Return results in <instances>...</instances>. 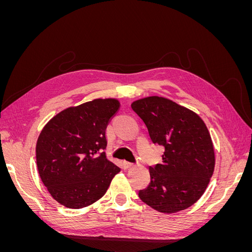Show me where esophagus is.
Returning <instances> with one entry per match:
<instances>
[{"instance_id": "1", "label": "esophagus", "mask_w": 252, "mask_h": 252, "mask_svg": "<svg viewBox=\"0 0 252 252\" xmlns=\"http://www.w3.org/2000/svg\"><path fill=\"white\" fill-rule=\"evenodd\" d=\"M123 166L125 167V168H130V167H132V166H133V164H132V163H130V162L124 161V162H123Z\"/></svg>"}]
</instances>
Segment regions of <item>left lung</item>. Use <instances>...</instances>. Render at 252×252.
I'll return each mask as SVG.
<instances>
[{
  "label": "left lung",
  "mask_w": 252,
  "mask_h": 252,
  "mask_svg": "<svg viewBox=\"0 0 252 252\" xmlns=\"http://www.w3.org/2000/svg\"><path fill=\"white\" fill-rule=\"evenodd\" d=\"M151 141L165 148L161 164L149 167V185L139 197L163 213L184 210L200 199L215 169L208 129L193 111L159 96L131 104Z\"/></svg>",
  "instance_id": "obj_1"
}]
</instances>
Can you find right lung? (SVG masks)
Instances as JSON below:
<instances>
[{"mask_svg": "<svg viewBox=\"0 0 252 252\" xmlns=\"http://www.w3.org/2000/svg\"><path fill=\"white\" fill-rule=\"evenodd\" d=\"M120 104L96 98L67 108L43 128L36 165L43 184L65 207L79 209L100 200L121 168L106 157V128Z\"/></svg>", "mask_w": 252, "mask_h": 252, "instance_id": "obj_1", "label": "right lung"}]
</instances>
